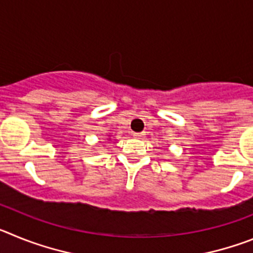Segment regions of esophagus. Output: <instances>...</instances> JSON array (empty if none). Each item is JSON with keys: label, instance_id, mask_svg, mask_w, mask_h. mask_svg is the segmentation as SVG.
I'll return each mask as SVG.
<instances>
[{"label": "esophagus", "instance_id": "34e87169", "mask_svg": "<svg viewBox=\"0 0 253 253\" xmlns=\"http://www.w3.org/2000/svg\"><path fill=\"white\" fill-rule=\"evenodd\" d=\"M133 135L137 138V139H142V138L144 137V133H133Z\"/></svg>", "mask_w": 253, "mask_h": 253}]
</instances>
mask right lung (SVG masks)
I'll list each match as a JSON object with an SVG mask.
<instances>
[{
    "label": "right lung",
    "mask_w": 253,
    "mask_h": 253,
    "mask_svg": "<svg viewBox=\"0 0 253 253\" xmlns=\"http://www.w3.org/2000/svg\"><path fill=\"white\" fill-rule=\"evenodd\" d=\"M109 139H110V138H109Z\"/></svg>",
    "instance_id": "right-lung-1"
}]
</instances>
